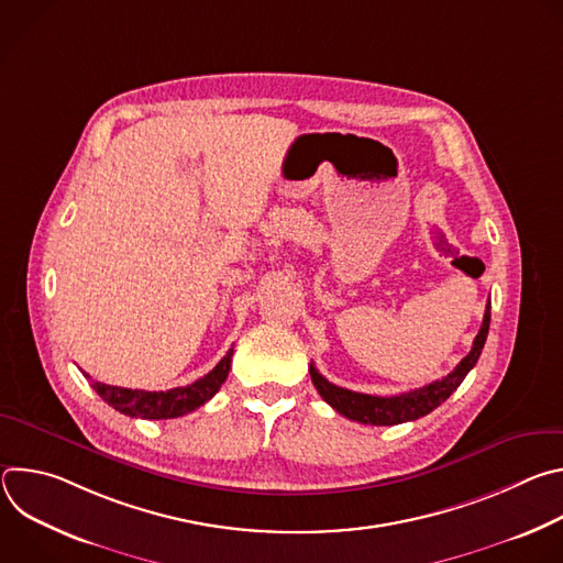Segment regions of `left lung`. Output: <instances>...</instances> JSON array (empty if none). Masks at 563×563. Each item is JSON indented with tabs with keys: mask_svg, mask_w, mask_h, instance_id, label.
I'll use <instances>...</instances> for the list:
<instances>
[{
	"mask_svg": "<svg viewBox=\"0 0 563 563\" xmlns=\"http://www.w3.org/2000/svg\"><path fill=\"white\" fill-rule=\"evenodd\" d=\"M488 330H490V302L486 305L484 323H481V330L472 343L470 354L465 358H461V363L448 376L432 380L423 387L404 391V394L372 396V394H361V391L339 387L320 374L313 367V363L309 365L311 383L318 389V394L323 396L339 415H343L352 421H358L365 426H398V423L417 421V419L430 415L432 410H437L443 400H448L450 394L463 383L467 372L476 365L481 350H484V345H486Z\"/></svg>",
	"mask_w": 563,
	"mask_h": 563,
	"instance_id": "left-lung-1",
	"label": "left lung"
}]
</instances>
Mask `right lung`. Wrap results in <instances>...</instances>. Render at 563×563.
<instances>
[{"instance_id":"add662e5","label":"right lung","mask_w":563,"mask_h":563,"mask_svg":"<svg viewBox=\"0 0 563 563\" xmlns=\"http://www.w3.org/2000/svg\"><path fill=\"white\" fill-rule=\"evenodd\" d=\"M231 356L233 347L220 358V363L205 374L202 378L194 380L191 385L185 387H174L167 391H146V389H131V387H118V385H107L100 380H93L89 374H85L91 380V387L102 396V400L126 415V417H140L148 421H159V419H178L185 417L200 406H205L207 400L220 389V385L227 380L229 369H231Z\"/></svg>"}]
</instances>
